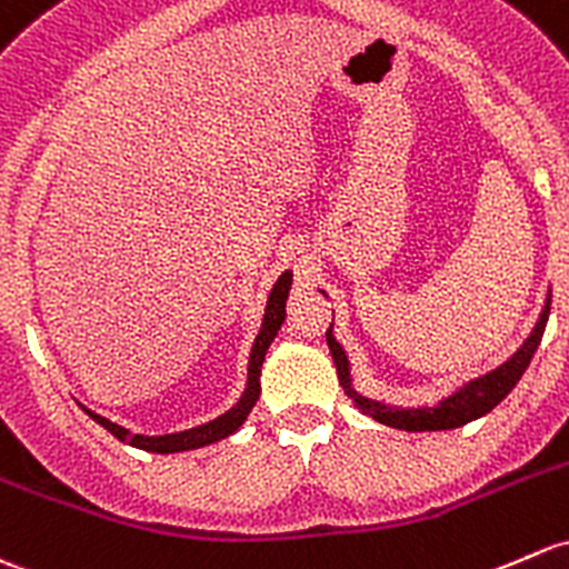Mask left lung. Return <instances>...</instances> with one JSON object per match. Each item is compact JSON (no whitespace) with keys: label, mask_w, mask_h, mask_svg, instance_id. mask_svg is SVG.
I'll list each match as a JSON object with an SVG mask.
<instances>
[{"label":"left lung","mask_w":569,"mask_h":569,"mask_svg":"<svg viewBox=\"0 0 569 569\" xmlns=\"http://www.w3.org/2000/svg\"><path fill=\"white\" fill-rule=\"evenodd\" d=\"M548 313H551V300L546 302V310H542L535 332L526 338V343L510 357V360L501 365V368L490 370V373L482 376V379H475L471 385H466L463 390L450 395L447 400H441L436 409H387V406L376 403V400H368V398H362V395L351 392L349 390V362H346V355H343V349L338 346V340L330 335L332 327L327 330V343H330L340 385L349 390L351 398H355L357 409H362L365 415H370L376 422H381V426H390L398 430H415V433H420V430H450V428L466 426V422L477 420V417L488 415L493 406H499L501 400L510 395L512 387H516L518 379L523 376V370L529 368L537 346H540L542 332H546Z\"/></svg>","instance_id":"8db88e82"}]
</instances>
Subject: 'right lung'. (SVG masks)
Here are the masks:
<instances>
[{
    "label": "right lung",
    "instance_id": "add662e5",
    "mask_svg": "<svg viewBox=\"0 0 569 569\" xmlns=\"http://www.w3.org/2000/svg\"><path fill=\"white\" fill-rule=\"evenodd\" d=\"M289 289H291V272H283L278 278V283H274L272 295H269L264 327H261L259 338H256V343H253V355H250V370H248V390H244L242 398H239V403L234 406V409L226 411L223 417L207 422V426L182 430V433H169V436L130 433V430L113 426V422L106 420V417L92 415V411H89V417H92L94 422H100V426L109 430V433L117 436L119 441H128V445L139 447V450H147V452H160V456H166V452L196 450V447H207V445H212V441H220V439H226V436H231L239 426H242L244 417L250 415V409H253L256 400H259L261 362H264L269 343H272L274 335H278L280 325H283V319H286V297H289Z\"/></svg>",
    "mask_w": 569,
    "mask_h": 569
}]
</instances>
